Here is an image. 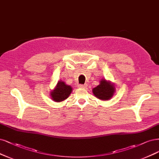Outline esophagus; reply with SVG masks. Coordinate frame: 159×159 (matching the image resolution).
Here are the masks:
<instances>
[{"label": "esophagus", "mask_w": 159, "mask_h": 159, "mask_svg": "<svg viewBox=\"0 0 159 159\" xmlns=\"http://www.w3.org/2000/svg\"><path fill=\"white\" fill-rule=\"evenodd\" d=\"M87 84H84V85H82V84H79L78 85V87H79V88H83V89H84V88H85V87H87Z\"/></svg>", "instance_id": "1"}]
</instances>
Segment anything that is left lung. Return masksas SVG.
Masks as SVG:
<instances>
[{
    "mask_svg": "<svg viewBox=\"0 0 159 159\" xmlns=\"http://www.w3.org/2000/svg\"><path fill=\"white\" fill-rule=\"evenodd\" d=\"M99 83V85L93 89V93L95 97L100 100H110L116 91L114 84L105 79H101Z\"/></svg>",
    "mask_w": 159,
    "mask_h": 159,
    "instance_id": "left-lung-1",
    "label": "left lung"
}]
</instances>
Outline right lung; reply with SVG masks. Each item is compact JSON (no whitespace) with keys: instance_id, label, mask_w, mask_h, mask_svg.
Wrapping results in <instances>:
<instances>
[{"instance_id":"right-lung-1","label":"right lung","mask_w":159,"mask_h":159,"mask_svg":"<svg viewBox=\"0 0 159 159\" xmlns=\"http://www.w3.org/2000/svg\"><path fill=\"white\" fill-rule=\"evenodd\" d=\"M72 91V86L66 84L63 81H58L54 89L50 91V96L52 101L61 102L68 98Z\"/></svg>"}]
</instances>
